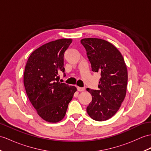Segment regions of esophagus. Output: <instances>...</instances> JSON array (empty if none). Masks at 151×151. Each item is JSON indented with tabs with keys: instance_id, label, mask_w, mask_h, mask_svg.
Masks as SVG:
<instances>
[{
	"instance_id": "1",
	"label": "esophagus",
	"mask_w": 151,
	"mask_h": 151,
	"mask_svg": "<svg viewBox=\"0 0 151 151\" xmlns=\"http://www.w3.org/2000/svg\"><path fill=\"white\" fill-rule=\"evenodd\" d=\"M77 90H78V91H85V88H84V87H77Z\"/></svg>"
}]
</instances>
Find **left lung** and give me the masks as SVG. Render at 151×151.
<instances>
[{"label":"left lung","instance_id":"left-lung-1","mask_svg":"<svg viewBox=\"0 0 151 151\" xmlns=\"http://www.w3.org/2000/svg\"><path fill=\"white\" fill-rule=\"evenodd\" d=\"M80 42L86 49L92 71L101 76L99 89L87 88L92 95L87 112L94 120H107L116 113L125 99L127 66L120 52L109 42L89 38L82 39Z\"/></svg>","mask_w":151,"mask_h":151}]
</instances>
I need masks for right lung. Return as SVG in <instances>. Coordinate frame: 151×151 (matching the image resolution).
<instances>
[{
	"label": "right lung",
	"instance_id": "right-lung-1",
	"mask_svg": "<svg viewBox=\"0 0 151 151\" xmlns=\"http://www.w3.org/2000/svg\"><path fill=\"white\" fill-rule=\"evenodd\" d=\"M72 39L62 38L42 45L29 56L24 84L30 102L44 120L56 123L64 118L76 91L75 86L59 82L64 73V57Z\"/></svg>",
	"mask_w": 151,
	"mask_h": 151
}]
</instances>
